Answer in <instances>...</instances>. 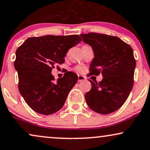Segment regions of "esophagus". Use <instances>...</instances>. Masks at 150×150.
<instances>
[{
  "label": "esophagus",
  "mask_w": 150,
  "mask_h": 150,
  "mask_svg": "<svg viewBox=\"0 0 150 150\" xmlns=\"http://www.w3.org/2000/svg\"><path fill=\"white\" fill-rule=\"evenodd\" d=\"M86 77L84 76H82V75H78V81H82L86 80Z\"/></svg>",
  "instance_id": "34e87169"
}]
</instances>
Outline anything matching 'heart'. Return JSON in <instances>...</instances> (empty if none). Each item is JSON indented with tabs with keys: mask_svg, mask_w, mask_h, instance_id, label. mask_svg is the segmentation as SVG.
I'll list each match as a JSON object with an SVG mask.
<instances>
[{
	"mask_svg": "<svg viewBox=\"0 0 150 150\" xmlns=\"http://www.w3.org/2000/svg\"><path fill=\"white\" fill-rule=\"evenodd\" d=\"M75 70H76L77 72H81V71H83V69L81 67H76V69H75Z\"/></svg>",
	"mask_w": 150,
	"mask_h": 150,
	"instance_id": "b5f03b06",
	"label": "heart"
}]
</instances>
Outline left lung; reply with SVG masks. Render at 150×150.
Masks as SVG:
<instances>
[{"mask_svg": "<svg viewBox=\"0 0 150 150\" xmlns=\"http://www.w3.org/2000/svg\"><path fill=\"white\" fill-rule=\"evenodd\" d=\"M80 36L94 51L90 74L103 75L99 83L89 80L92 88L85 95L87 104L99 114L113 112L122 106L132 89L136 67L133 50L112 35L88 33Z\"/></svg>", "mask_w": 150, "mask_h": 150, "instance_id": "left-lung-1", "label": "left lung"}]
</instances>
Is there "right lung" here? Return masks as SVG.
Here are the masks:
<instances>
[{"instance_id": "1", "label": "right lung", "mask_w": 150, "mask_h": 150, "mask_svg": "<svg viewBox=\"0 0 150 150\" xmlns=\"http://www.w3.org/2000/svg\"><path fill=\"white\" fill-rule=\"evenodd\" d=\"M81 41L78 35H47L29 38L18 48L14 67L18 89L33 110L49 115L63 107L78 77L69 71L55 81L51 71L64 62L69 49Z\"/></svg>"}]
</instances>
